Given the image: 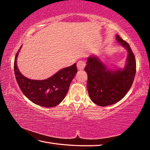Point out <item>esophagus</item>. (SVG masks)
<instances>
[{
    "label": "esophagus",
    "instance_id": "1",
    "mask_svg": "<svg viewBox=\"0 0 150 150\" xmlns=\"http://www.w3.org/2000/svg\"><path fill=\"white\" fill-rule=\"evenodd\" d=\"M85 62H84V61L80 60L77 62V67L78 70H80V71L83 70V69H84V67H85Z\"/></svg>",
    "mask_w": 150,
    "mask_h": 150
}]
</instances>
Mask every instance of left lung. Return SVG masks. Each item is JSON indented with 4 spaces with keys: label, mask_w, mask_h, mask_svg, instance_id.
I'll list each match as a JSON object with an SVG mask.
<instances>
[{
    "label": "left lung",
    "mask_w": 150,
    "mask_h": 150,
    "mask_svg": "<svg viewBox=\"0 0 150 150\" xmlns=\"http://www.w3.org/2000/svg\"><path fill=\"white\" fill-rule=\"evenodd\" d=\"M116 40L128 50L127 63L123 69L110 71L97 57H88L85 71L87 73V89L96 105L106 106L120 101L131 88L136 71V58L130 45L118 35Z\"/></svg>",
    "instance_id": "obj_1"
}]
</instances>
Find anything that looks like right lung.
I'll return each instance as SVG.
<instances>
[{"mask_svg":"<svg viewBox=\"0 0 150 150\" xmlns=\"http://www.w3.org/2000/svg\"><path fill=\"white\" fill-rule=\"evenodd\" d=\"M20 48L16 53L14 63L15 76L20 90L30 100L39 106L50 108L59 105L65 97L70 83L77 72L76 63L61 69L47 79H29L17 67V56Z\"/></svg>","mask_w":150,"mask_h":150,"instance_id":"add662e5","label":"right lung"}]
</instances>
